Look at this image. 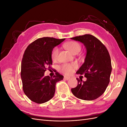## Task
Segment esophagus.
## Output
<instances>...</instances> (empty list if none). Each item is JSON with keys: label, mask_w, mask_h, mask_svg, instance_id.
<instances>
[{"label": "esophagus", "mask_w": 127, "mask_h": 127, "mask_svg": "<svg viewBox=\"0 0 127 127\" xmlns=\"http://www.w3.org/2000/svg\"><path fill=\"white\" fill-rule=\"evenodd\" d=\"M64 79H66V80H69V79H70V77H69L64 76Z\"/></svg>", "instance_id": "34e87169"}]
</instances>
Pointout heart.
Masks as SVG:
<instances>
[{
	"label": "heart",
	"instance_id": "heart-1",
	"mask_svg": "<svg viewBox=\"0 0 127 127\" xmlns=\"http://www.w3.org/2000/svg\"><path fill=\"white\" fill-rule=\"evenodd\" d=\"M64 47L72 53H78L81 49V45L76 41H69L64 44ZM59 49L57 47L53 48L51 52V57L52 60H56L58 58ZM77 67L76 64H64L59 67L60 71L66 75H70Z\"/></svg>",
	"mask_w": 127,
	"mask_h": 127
}]
</instances>
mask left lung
I'll return each instance as SVG.
<instances>
[{
    "mask_svg": "<svg viewBox=\"0 0 127 127\" xmlns=\"http://www.w3.org/2000/svg\"><path fill=\"white\" fill-rule=\"evenodd\" d=\"M71 39L82 42L87 50L85 62L76 72L78 74H85L87 80L84 82L76 78L78 85L71 88V92L79 99L94 100L104 93L110 82L112 65L109 53L105 46L91 34Z\"/></svg>",
    "mask_w": 127,
    "mask_h": 127,
    "instance_id": "8db88e82",
    "label": "left lung"
}]
</instances>
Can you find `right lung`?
Masks as SVG:
<instances>
[{
	"mask_svg": "<svg viewBox=\"0 0 127 127\" xmlns=\"http://www.w3.org/2000/svg\"><path fill=\"white\" fill-rule=\"evenodd\" d=\"M65 39L39 38L30 44L25 50L21 64V79L25 94L38 104L47 102L55 95L56 84L64 78L59 72L53 77L45 76L44 72L52 64V49Z\"/></svg>",
	"mask_w": 127,
	"mask_h": 127,
	"instance_id": "right-lung-1",
	"label": "right lung"
}]
</instances>
